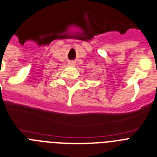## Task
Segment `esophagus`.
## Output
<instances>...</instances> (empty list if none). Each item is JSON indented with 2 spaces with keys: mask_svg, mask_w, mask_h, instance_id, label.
<instances>
[{
  "mask_svg": "<svg viewBox=\"0 0 157 157\" xmlns=\"http://www.w3.org/2000/svg\"><path fill=\"white\" fill-rule=\"evenodd\" d=\"M68 65L70 66H75L76 63L75 61H69V63H68Z\"/></svg>",
  "mask_w": 157,
  "mask_h": 157,
  "instance_id": "34e87169",
  "label": "esophagus"
}]
</instances>
